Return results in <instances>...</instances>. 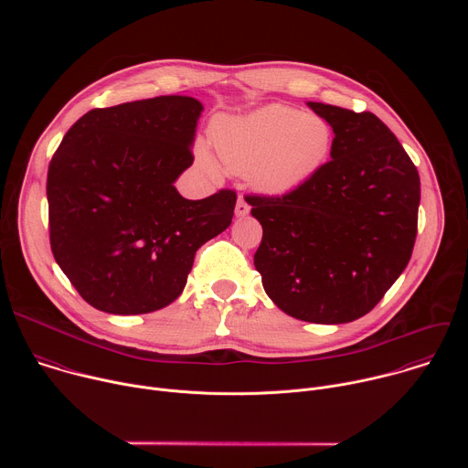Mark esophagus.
Instances as JSON below:
<instances>
[{
    "mask_svg": "<svg viewBox=\"0 0 468 468\" xmlns=\"http://www.w3.org/2000/svg\"><path fill=\"white\" fill-rule=\"evenodd\" d=\"M250 213V206H248V202L244 199V196H239V199H237V206H235V215L237 217H246Z\"/></svg>",
    "mask_w": 468,
    "mask_h": 468,
    "instance_id": "obj_1",
    "label": "esophagus"
}]
</instances>
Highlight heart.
<instances>
[{
	"mask_svg": "<svg viewBox=\"0 0 468 468\" xmlns=\"http://www.w3.org/2000/svg\"><path fill=\"white\" fill-rule=\"evenodd\" d=\"M333 127L318 116L287 105H266L246 116L220 118L211 141L220 163L237 174H248L251 185L266 194H289L309 183L327 163ZM196 159L217 172L215 155L197 144Z\"/></svg>",
	"mask_w": 468,
	"mask_h": 468,
	"instance_id": "1",
	"label": "heart"
}]
</instances>
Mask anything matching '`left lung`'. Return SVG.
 <instances>
[{
  "label": "left lung",
  "mask_w": 468,
  "mask_h": 468,
  "mask_svg": "<svg viewBox=\"0 0 468 468\" xmlns=\"http://www.w3.org/2000/svg\"><path fill=\"white\" fill-rule=\"evenodd\" d=\"M325 118L331 161L303 186L248 196L262 226L253 264L264 292L314 324L361 318L411 259L420 177L394 133L372 112L309 101Z\"/></svg>",
  "instance_id": "8db88e82"
}]
</instances>
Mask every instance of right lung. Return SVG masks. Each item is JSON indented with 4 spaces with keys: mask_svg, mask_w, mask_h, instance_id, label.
<instances>
[{
    "mask_svg": "<svg viewBox=\"0 0 468 468\" xmlns=\"http://www.w3.org/2000/svg\"><path fill=\"white\" fill-rule=\"evenodd\" d=\"M202 111L188 96L92 109L53 154L46 183L51 251L92 307L143 314L172 303L196 250L231 224L235 190L185 199L174 186L194 163Z\"/></svg>",
    "mask_w": 468,
    "mask_h": 468,
    "instance_id": "obj_1",
    "label": "right lung"
}]
</instances>
